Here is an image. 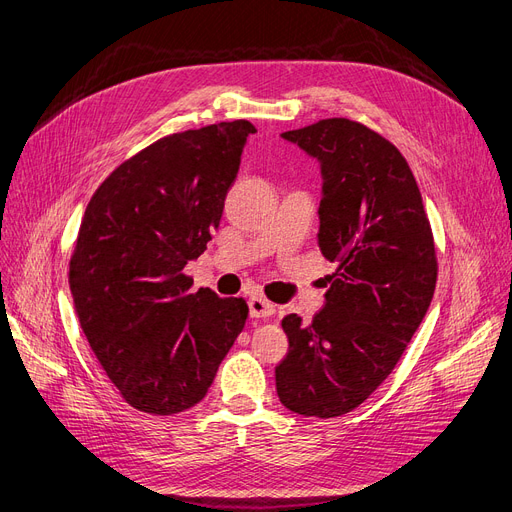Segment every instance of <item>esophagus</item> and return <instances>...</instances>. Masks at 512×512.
Here are the masks:
<instances>
[{
    "label": "esophagus",
    "instance_id": "esophagus-1",
    "mask_svg": "<svg viewBox=\"0 0 512 512\" xmlns=\"http://www.w3.org/2000/svg\"><path fill=\"white\" fill-rule=\"evenodd\" d=\"M276 312V306L272 301L263 297H251L249 299V314L251 318H270Z\"/></svg>",
    "mask_w": 512,
    "mask_h": 512
}]
</instances>
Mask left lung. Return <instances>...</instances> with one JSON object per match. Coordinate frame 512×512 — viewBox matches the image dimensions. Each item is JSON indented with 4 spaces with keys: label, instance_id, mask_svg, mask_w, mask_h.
Instances as JSON below:
<instances>
[{
    "label": "left lung",
    "instance_id": "left-lung-1",
    "mask_svg": "<svg viewBox=\"0 0 512 512\" xmlns=\"http://www.w3.org/2000/svg\"><path fill=\"white\" fill-rule=\"evenodd\" d=\"M320 162L318 246L337 263L312 323L289 314L276 392L306 418L356 409L392 373L437 285V253L420 187L403 154L375 130L329 118L282 132Z\"/></svg>",
    "mask_w": 512,
    "mask_h": 512
}]
</instances>
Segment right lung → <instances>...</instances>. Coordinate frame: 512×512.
I'll return each instance as SVG.
<instances>
[{"instance_id": "1", "label": "right lung", "mask_w": 512, "mask_h": 512, "mask_svg": "<svg viewBox=\"0 0 512 512\" xmlns=\"http://www.w3.org/2000/svg\"><path fill=\"white\" fill-rule=\"evenodd\" d=\"M246 120L168 135L122 162L90 198L69 261L88 344L122 399L173 415L200 403L244 329L242 297L192 293L187 261L219 227Z\"/></svg>"}]
</instances>
